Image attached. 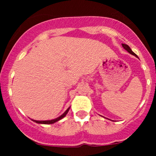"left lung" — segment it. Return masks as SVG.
Here are the masks:
<instances>
[{
	"mask_svg": "<svg viewBox=\"0 0 156 156\" xmlns=\"http://www.w3.org/2000/svg\"><path fill=\"white\" fill-rule=\"evenodd\" d=\"M122 48H124V49H125V50H126V51H127L129 52V54H131V55H134L135 57L138 58V57H137V55H136V54H135L134 52L132 51V50H131V49H130V48H129V47L128 46L127 44H122Z\"/></svg>",
	"mask_w": 156,
	"mask_h": 156,
	"instance_id": "1",
	"label": "left lung"
}]
</instances>
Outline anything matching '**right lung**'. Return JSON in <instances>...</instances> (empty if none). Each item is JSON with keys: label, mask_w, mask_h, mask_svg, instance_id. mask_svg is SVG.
<instances>
[{"label": "right lung", "mask_w": 156, "mask_h": 156, "mask_svg": "<svg viewBox=\"0 0 156 156\" xmlns=\"http://www.w3.org/2000/svg\"><path fill=\"white\" fill-rule=\"evenodd\" d=\"M69 108H70V107H69V108L66 109V111L62 115H61L59 117L56 118V119H51V120H34V119H32V120L34 121V122H37V123H41V124H52V123H55V122H58V121H59L60 119H62V118H64V117L66 115V114L68 113V112H69Z\"/></svg>", "instance_id": "1"}]
</instances>
